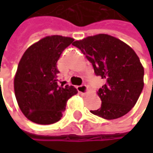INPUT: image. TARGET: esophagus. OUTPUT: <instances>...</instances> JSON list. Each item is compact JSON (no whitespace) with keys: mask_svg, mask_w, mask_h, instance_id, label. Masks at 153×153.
Wrapping results in <instances>:
<instances>
[{"mask_svg":"<svg viewBox=\"0 0 153 153\" xmlns=\"http://www.w3.org/2000/svg\"><path fill=\"white\" fill-rule=\"evenodd\" d=\"M77 90L79 91V93H80L81 94H86L87 91H88V87L85 84H82V85H80V86L77 87Z\"/></svg>","mask_w":153,"mask_h":153,"instance_id":"1","label":"esophagus"}]
</instances>
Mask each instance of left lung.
Returning a JSON list of instances; mask_svg holds the SVG:
<instances>
[{
    "mask_svg": "<svg viewBox=\"0 0 153 153\" xmlns=\"http://www.w3.org/2000/svg\"><path fill=\"white\" fill-rule=\"evenodd\" d=\"M106 83L97 94L102 106L91 113L106 120L121 117L137 102L143 88L144 70L134 51L120 39L97 34L73 43Z\"/></svg>",
    "mask_w": 153,
    "mask_h": 153,
    "instance_id": "left-lung-1",
    "label": "left lung"
}]
</instances>
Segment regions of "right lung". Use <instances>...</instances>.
I'll use <instances>...</instances> for the list:
<instances>
[{"mask_svg":"<svg viewBox=\"0 0 153 153\" xmlns=\"http://www.w3.org/2000/svg\"><path fill=\"white\" fill-rule=\"evenodd\" d=\"M74 39L48 36L26 50L14 80L15 94L23 114L39 125L59 121L68 99L78 91L74 86L58 85L57 61Z\"/></svg>","mask_w":153,"mask_h":153,"instance_id":"obj_1","label":"right lung"}]
</instances>
